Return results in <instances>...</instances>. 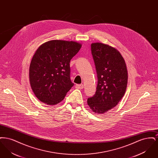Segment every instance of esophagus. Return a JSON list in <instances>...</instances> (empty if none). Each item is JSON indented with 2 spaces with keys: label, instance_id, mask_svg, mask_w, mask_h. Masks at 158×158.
Wrapping results in <instances>:
<instances>
[{
  "label": "esophagus",
  "instance_id": "34e87169",
  "mask_svg": "<svg viewBox=\"0 0 158 158\" xmlns=\"http://www.w3.org/2000/svg\"><path fill=\"white\" fill-rule=\"evenodd\" d=\"M75 88L76 89H82L83 88V84L76 85Z\"/></svg>",
  "mask_w": 158,
  "mask_h": 158
}]
</instances>
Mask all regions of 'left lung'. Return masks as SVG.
<instances>
[{
	"label": "left lung",
	"mask_w": 158,
	"mask_h": 158,
	"mask_svg": "<svg viewBox=\"0 0 158 158\" xmlns=\"http://www.w3.org/2000/svg\"><path fill=\"white\" fill-rule=\"evenodd\" d=\"M91 53L98 77L95 95L87 103L94 113L103 114L113 109L123 97L127 85V69L120 53L101 43L91 44Z\"/></svg>",
	"instance_id": "left-lung-1"
}]
</instances>
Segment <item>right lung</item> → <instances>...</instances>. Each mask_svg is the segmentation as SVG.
Returning <instances> with one entry per match:
<instances>
[{"label":"right lung","mask_w":158,"mask_h":158,"mask_svg":"<svg viewBox=\"0 0 158 158\" xmlns=\"http://www.w3.org/2000/svg\"><path fill=\"white\" fill-rule=\"evenodd\" d=\"M82 47L75 41L51 40L40 45L33 56L29 77L35 97L47 105H56L74 85L70 61Z\"/></svg>","instance_id":"add662e5"}]
</instances>
